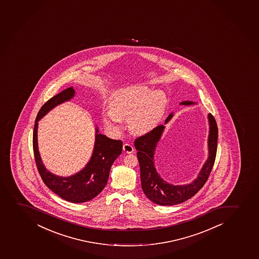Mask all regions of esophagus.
<instances>
[{
  "instance_id": "obj_1",
  "label": "esophagus",
  "mask_w": 259,
  "mask_h": 259,
  "mask_svg": "<svg viewBox=\"0 0 259 259\" xmlns=\"http://www.w3.org/2000/svg\"><path fill=\"white\" fill-rule=\"evenodd\" d=\"M123 150H124L125 153H127V154H131V153L134 152V148L132 144H124V145H123Z\"/></svg>"
}]
</instances>
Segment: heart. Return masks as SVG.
<instances>
[{
    "label": "heart",
    "instance_id": "obj_1",
    "mask_svg": "<svg viewBox=\"0 0 259 259\" xmlns=\"http://www.w3.org/2000/svg\"><path fill=\"white\" fill-rule=\"evenodd\" d=\"M167 99L164 92H150L143 85L125 88L114 94L110 109L104 113L105 125L119 129L121 120L127 118L132 131L136 134L150 132L159 124L165 113Z\"/></svg>",
    "mask_w": 259,
    "mask_h": 259
}]
</instances>
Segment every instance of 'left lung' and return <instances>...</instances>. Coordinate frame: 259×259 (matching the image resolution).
I'll list each match as a JSON object with an SVG mask.
<instances>
[{"label": "left lung", "mask_w": 259, "mask_h": 259, "mask_svg": "<svg viewBox=\"0 0 259 259\" xmlns=\"http://www.w3.org/2000/svg\"><path fill=\"white\" fill-rule=\"evenodd\" d=\"M192 102H182L181 104L190 105ZM172 117L169 115L165 123ZM210 133L208 138L209 156L199 174L197 179L186 185H172L164 181L155 170L154 155L155 147L160 140L165 126L157 125L151 131L135 139L134 145L138 150L137 156L140 166L142 189L147 197L151 201L160 205H174L183 203L194 196L204 186L213 167L218 149L219 129L216 120L211 114L208 115Z\"/></svg>", "instance_id": "left-lung-1"}]
</instances>
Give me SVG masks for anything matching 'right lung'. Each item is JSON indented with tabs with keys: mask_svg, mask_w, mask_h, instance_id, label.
Returning <instances> with one entry per match:
<instances>
[{
	"mask_svg": "<svg viewBox=\"0 0 259 259\" xmlns=\"http://www.w3.org/2000/svg\"><path fill=\"white\" fill-rule=\"evenodd\" d=\"M75 90L70 87L43 104L35 119L33 132V150L38 171L44 184L62 199L69 202L80 203L96 197L106 186L110 167L122 151V141L109 139L105 135L99 134V129L97 128L94 153L84 169L68 178L56 176L47 171L38 151V120L58 104L73 98Z\"/></svg>",
	"mask_w": 259,
	"mask_h": 259,
	"instance_id": "right-lung-1",
	"label": "right lung"
}]
</instances>
